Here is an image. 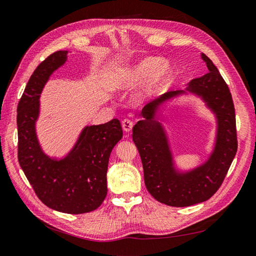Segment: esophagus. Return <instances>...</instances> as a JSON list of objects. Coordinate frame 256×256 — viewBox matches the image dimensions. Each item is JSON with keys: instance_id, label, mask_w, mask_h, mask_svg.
Listing matches in <instances>:
<instances>
[{"instance_id": "esophagus-1", "label": "esophagus", "mask_w": 256, "mask_h": 256, "mask_svg": "<svg viewBox=\"0 0 256 256\" xmlns=\"http://www.w3.org/2000/svg\"><path fill=\"white\" fill-rule=\"evenodd\" d=\"M122 128H123L124 132L128 133V132H130V130H132V128H133V122L130 121V120H128V119H124V120L122 121Z\"/></svg>"}]
</instances>
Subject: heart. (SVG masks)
I'll list each match as a JSON object with an SVG mask.
<instances>
[{
	"label": "heart",
	"mask_w": 256,
	"mask_h": 256,
	"mask_svg": "<svg viewBox=\"0 0 256 256\" xmlns=\"http://www.w3.org/2000/svg\"><path fill=\"white\" fill-rule=\"evenodd\" d=\"M168 74L170 69L166 64H161V62L156 58H146L128 72L124 84L126 86H132L150 76L146 88V93L150 94L159 86V84L164 80Z\"/></svg>",
	"instance_id": "b5f03b06"
}]
</instances>
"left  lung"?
<instances>
[{
  "instance_id": "8db88e82",
  "label": "left lung",
  "mask_w": 256,
  "mask_h": 256,
  "mask_svg": "<svg viewBox=\"0 0 256 256\" xmlns=\"http://www.w3.org/2000/svg\"><path fill=\"white\" fill-rule=\"evenodd\" d=\"M202 60L208 74L192 80L186 90L202 97L218 119L215 147L206 163L190 172H176L164 130L154 119L156 110L163 102L185 90L168 92L146 104L140 112L144 119L133 128L132 136L142 159L147 190L156 201L170 206H189L211 198L224 182L238 148L230 90L212 60L204 54Z\"/></svg>"
}]
</instances>
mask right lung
<instances>
[{
	"mask_svg": "<svg viewBox=\"0 0 256 256\" xmlns=\"http://www.w3.org/2000/svg\"><path fill=\"white\" fill-rule=\"evenodd\" d=\"M66 60L67 50L55 52L29 78L17 107L18 161L45 206L62 213L82 214L94 211L106 198L109 156L123 132L120 121L114 119L85 128L74 149L62 160L42 152L34 126L38 97L50 76Z\"/></svg>",
	"mask_w": 256,
	"mask_h": 256,
	"instance_id": "add662e5",
	"label": "right lung"
}]
</instances>
